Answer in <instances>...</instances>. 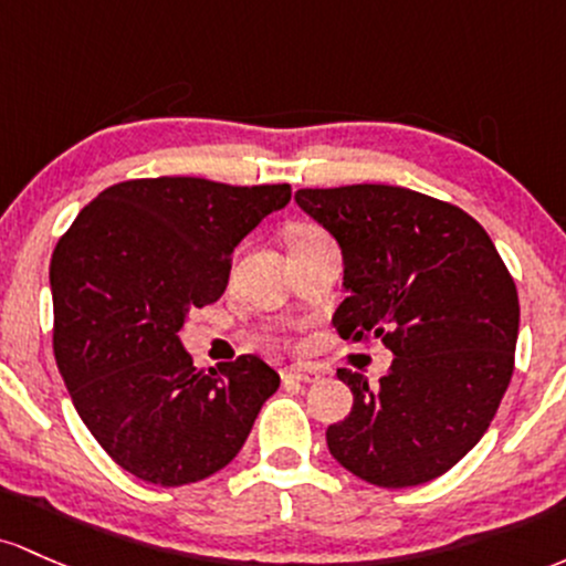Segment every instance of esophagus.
<instances>
[{
  "label": "esophagus",
  "instance_id": "1",
  "mask_svg": "<svg viewBox=\"0 0 566 566\" xmlns=\"http://www.w3.org/2000/svg\"><path fill=\"white\" fill-rule=\"evenodd\" d=\"M285 379H291V382H302V385H313L321 379V371L313 366H289L283 371Z\"/></svg>",
  "mask_w": 566,
  "mask_h": 566
}]
</instances>
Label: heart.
<instances>
[{"mask_svg": "<svg viewBox=\"0 0 566 566\" xmlns=\"http://www.w3.org/2000/svg\"><path fill=\"white\" fill-rule=\"evenodd\" d=\"M323 230H317L315 224H294L289 230V243H300V240H310L315 234H321Z\"/></svg>", "mask_w": 566, "mask_h": 566, "instance_id": "1", "label": "heart"}]
</instances>
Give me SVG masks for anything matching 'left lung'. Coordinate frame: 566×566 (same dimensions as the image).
Returning a JSON list of instances; mask_svg holds the SVG:
<instances>
[{
    "mask_svg": "<svg viewBox=\"0 0 566 566\" xmlns=\"http://www.w3.org/2000/svg\"><path fill=\"white\" fill-rule=\"evenodd\" d=\"M296 202L345 256L350 291L332 317L345 342L396 358L379 382L339 368L353 409L328 452L374 486L403 489L454 468L497 415L513 374L518 294L484 227L462 208L390 184L300 189Z\"/></svg>",
    "mask_w": 566,
    "mask_h": 566,
    "instance_id": "8db88e82",
    "label": "left lung"
}]
</instances>
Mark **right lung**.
<instances>
[{
    "mask_svg": "<svg viewBox=\"0 0 566 566\" xmlns=\"http://www.w3.org/2000/svg\"><path fill=\"white\" fill-rule=\"evenodd\" d=\"M289 200V184L130 179L61 234L55 364L101 449L146 484H195L230 465L281 387L259 355L198 368L179 332L189 307L224 294L234 245Z\"/></svg>",
    "mask_w": 566,
    "mask_h": 566,
    "instance_id": "right-lung-1",
    "label": "right lung"
}]
</instances>
